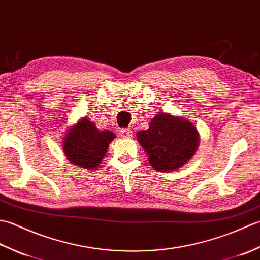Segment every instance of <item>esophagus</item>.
Instances as JSON below:
<instances>
[{
    "label": "esophagus",
    "instance_id": "obj_1",
    "mask_svg": "<svg viewBox=\"0 0 260 260\" xmlns=\"http://www.w3.org/2000/svg\"><path fill=\"white\" fill-rule=\"evenodd\" d=\"M133 135V132L131 129H121L120 131V136L123 137V139H129Z\"/></svg>",
    "mask_w": 260,
    "mask_h": 260
}]
</instances>
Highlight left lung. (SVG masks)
<instances>
[{
	"label": "left lung",
	"instance_id": "obj_1",
	"mask_svg": "<svg viewBox=\"0 0 260 260\" xmlns=\"http://www.w3.org/2000/svg\"><path fill=\"white\" fill-rule=\"evenodd\" d=\"M148 155V162L159 172H172L194 155L200 139L191 121L162 112L151 120L146 131L136 133Z\"/></svg>",
	"mask_w": 260,
	"mask_h": 260
}]
</instances>
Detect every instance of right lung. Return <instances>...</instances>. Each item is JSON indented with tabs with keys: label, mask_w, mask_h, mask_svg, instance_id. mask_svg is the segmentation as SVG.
<instances>
[{
	"label": "right lung",
	"mask_w": 260,
	"mask_h": 260,
	"mask_svg": "<svg viewBox=\"0 0 260 260\" xmlns=\"http://www.w3.org/2000/svg\"><path fill=\"white\" fill-rule=\"evenodd\" d=\"M116 137L110 131H99L87 117L71 126L66 133L62 150L70 163L96 170L106 155L109 143Z\"/></svg>",
	"instance_id": "add662e5"
}]
</instances>
